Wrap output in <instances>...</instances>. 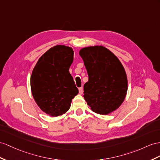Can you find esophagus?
<instances>
[{
	"label": "esophagus",
	"mask_w": 160,
	"mask_h": 160,
	"mask_svg": "<svg viewBox=\"0 0 160 160\" xmlns=\"http://www.w3.org/2000/svg\"><path fill=\"white\" fill-rule=\"evenodd\" d=\"M79 93L80 94V95H82V93H83V88L82 87H80L79 88Z\"/></svg>",
	"instance_id": "1"
}]
</instances>
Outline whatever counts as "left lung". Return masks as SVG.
<instances>
[{
	"mask_svg": "<svg viewBox=\"0 0 160 160\" xmlns=\"http://www.w3.org/2000/svg\"><path fill=\"white\" fill-rule=\"evenodd\" d=\"M88 75L84 97L94 112L107 115L124 101L128 90L126 73L120 60L102 46L88 47L79 52Z\"/></svg>",
	"mask_w": 160,
	"mask_h": 160,
	"instance_id": "obj_1",
	"label": "left lung"
}]
</instances>
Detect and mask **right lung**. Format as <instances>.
<instances>
[{"label":"right lung","instance_id":"1","mask_svg":"<svg viewBox=\"0 0 160 160\" xmlns=\"http://www.w3.org/2000/svg\"><path fill=\"white\" fill-rule=\"evenodd\" d=\"M73 60L71 47L57 45L40 57L31 76V91L41 110L51 116L65 113L78 89L69 72Z\"/></svg>","mask_w":160,"mask_h":160}]
</instances>
